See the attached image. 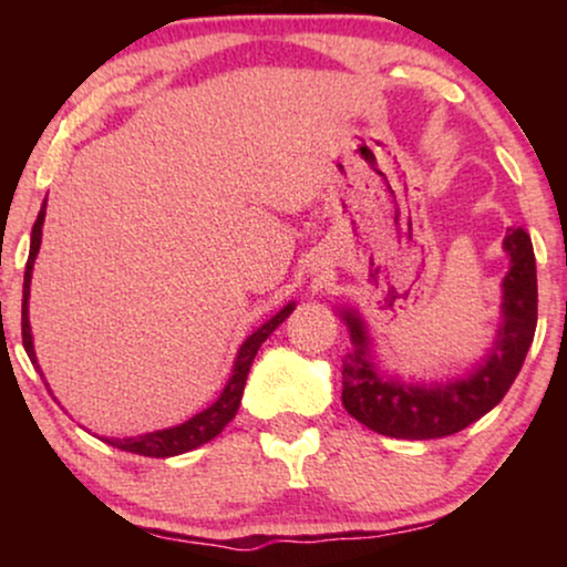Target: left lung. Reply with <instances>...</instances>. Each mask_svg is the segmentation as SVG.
I'll return each instance as SVG.
<instances>
[{
  "label": "left lung",
  "instance_id": "left-lung-1",
  "mask_svg": "<svg viewBox=\"0 0 567 567\" xmlns=\"http://www.w3.org/2000/svg\"><path fill=\"white\" fill-rule=\"evenodd\" d=\"M503 252L511 266L501 284V324L475 367L446 379H402L377 367L374 338L359 309L338 307L351 336L343 355V408L390 439H444L498 405L522 371L537 330V262L532 237L508 227Z\"/></svg>",
  "mask_w": 567,
  "mask_h": 567
}]
</instances>
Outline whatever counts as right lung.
I'll list each match as a JSON object with an SVG mask.
<instances>
[{"label":"right lung","instance_id":"add662e5","mask_svg":"<svg viewBox=\"0 0 567 567\" xmlns=\"http://www.w3.org/2000/svg\"><path fill=\"white\" fill-rule=\"evenodd\" d=\"M43 221H45V200H43L41 212H38V219L33 224V235H30L25 281H22V346H25L28 359L33 361V367L38 369V374L41 377H43V371H41V367H38V355L33 348V330H30L28 301H30V281H33V266H35L38 250H41ZM293 307H297V301H289V305H286L284 309H278L270 320L262 322L258 330L250 332V336L243 340V346H239V351L235 355V363H231V374L227 379V384H224L219 398H216L206 410H200V413L188 417V421L181 425H173V429L150 431V433H142V436H128V439H107L105 436L103 439L105 444L121 449V452H131L138 456H157L159 460V456H177V454L193 452V449L204 446L212 439L219 436V433L224 431V425H227L231 417L237 415L239 402H243L247 371H250V367H252L255 353H258V348L270 338V332H274L278 324H281L286 317L293 312ZM43 384L49 386L45 379H43ZM49 392H51V386H49Z\"/></svg>","mask_w":567,"mask_h":567}]
</instances>
